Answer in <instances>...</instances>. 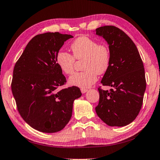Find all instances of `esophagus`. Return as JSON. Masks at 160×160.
I'll list each match as a JSON object with an SVG mask.
<instances>
[{
	"label": "esophagus",
	"instance_id": "esophagus-1",
	"mask_svg": "<svg viewBox=\"0 0 160 160\" xmlns=\"http://www.w3.org/2000/svg\"><path fill=\"white\" fill-rule=\"evenodd\" d=\"M81 92H82V93H85V92H86L87 91H88V89L81 88Z\"/></svg>",
	"mask_w": 160,
	"mask_h": 160
}]
</instances>
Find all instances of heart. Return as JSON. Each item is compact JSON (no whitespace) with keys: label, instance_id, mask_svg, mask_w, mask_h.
Instances as JSON below:
<instances>
[{"label":"heart","instance_id":"1","mask_svg":"<svg viewBox=\"0 0 160 160\" xmlns=\"http://www.w3.org/2000/svg\"><path fill=\"white\" fill-rule=\"evenodd\" d=\"M71 53L61 51L56 55V63L65 74H71L74 70L77 60L83 59V71L76 72L69 79L72 86L82 88H88L96 82L98 74L107 72L110 65L111 52L105 44H99L98 41L87 36L77 38L70 44Z\"/></svg>","mask_w":160,"mask_h":160}]
</instances>
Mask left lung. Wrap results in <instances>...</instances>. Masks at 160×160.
<instances>
[{
	"label": "left lung",
	"mask_w": 160,
	"mask_h": 160,
	"mask_svg": "<svg viewBox=\"0 0 160 160\" xmlns=\"http://www.w3.org/2000/svg\"><path fill=\"white\" fill-rule=\"evenodd\" d=\"M108 44L110 65L101 83L110 90L98 88V116L108 126L122 127L136 118L142 107L146 88L143 63L136 45L122 30L113 26L96 29Z\"/></svg>",
	"instance_id": "8db88e82"
}]
</instances>
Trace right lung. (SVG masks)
Instances as JSON below:
<instances>
[{"label":"right lung","instance_id":"add662e5","mask_svg":"<svg viewBox=\"0 0 160 160\" xmlns=\"http://www.w3.org/2000/svg\"><path fill=\"white\" fill-rule=\"evenodd\" d=\"M72 38L58 32L35 35L14 65L11 88L17 110L24 121L42 132L64 128L72 117L74 99L81 96L77 86L59 90L66 78L56 55Z\"/></svg>","mask_w":160,"mask_h":160}]
</instances>
